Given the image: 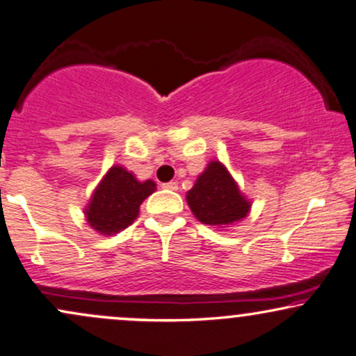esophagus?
Masks as SVG:
<instances>
[{
  "label": "esophagus",
  "mask_w": 356,
  "mask_h": 356,
  "mask_svg": "<svg viewBox=\"0 0 356 356\" xmlns=\"http://www.w3.org/2000/svg\"><path fill=\"white\" fill-rule=\"evenodd\" d=\"M163 188H165V190H171V191H175V190H178V183H177V181L163 183Z\"/></svg>",
  "instance_id": "obj_1"
}]
</instances>
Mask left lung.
<instances>
[{
  "label": "left lung",
  "instance_id": "obj_1",
  "mask_svg": "<svg viewBox=\"0 0 356 356\" xmlns=\"http://www.w3.org/2000/svg\"><path fill=\"white\" fill-rule=\"evenodd\" d=\"M193 215L204 225L227 227L243 220L250 203L238 190L235 179L220 161H211L186 193Z\"/></svg>",
  "mask_w": 356,
  "mask_h": 356
}]
</instances>
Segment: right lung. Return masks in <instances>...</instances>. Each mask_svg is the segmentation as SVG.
<instances>
[{
    "mask_svg": "<svg viewBox=\"0 0 356 356\" xmlns=\"http://www.w3.org/2000/svg\"><path fill=\"white\" fill-rule=\"evenodd\" d=\"M154 190L152 179L141 183L121 166H113L91 196L86 208L88 223L103 235L118 233L133 223L140 204Z\"/></svg>",
    "mask_w": 356,
    "mask_h": 356,
    "instance_id": "right-lung-1",
    "label": "right lung"
}]
</instances>
